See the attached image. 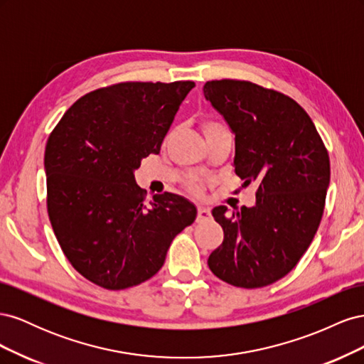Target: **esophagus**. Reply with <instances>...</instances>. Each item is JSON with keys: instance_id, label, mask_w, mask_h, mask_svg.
Here are the masks:
<instances>
[{"instance_id": "obj_1", "label": "esophagus", "mask_w": 364, "mask_h": 364, "mask_svg": "<svg viewBox=\"0 0 364 364\" xmlns=\"http://www.w3.org/2000/svg\"><path fill=\"white\" fill-rule=\"evenodd\" d=\"M209 218H211V211H209L208 208H205L202 205L197 208V222L203 223V222H208Z\"/></svg>"}]
</instances>
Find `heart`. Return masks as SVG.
Segmentation results:
<instances>
[{"mask_svg":"<svg viewBox=\"0 0 364 364\" xmlns=\"http://www.w3.org/2000/svg\"><path fill=\"white\" fill-rule=\"evenodd\" d=\"M202 127H203V132H205L206 136L211 135V134H215V132H220V130H226V127L222 123H218V121H214V119H205ZM188 188L191 191H196V193L200 191V181L190 179L188 181Z\"/></svg>","mask_w":364,"mask_h":364,"instance_id":"b5f03b06","label":"heart"}]
</instances>
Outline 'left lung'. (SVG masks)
<instances>
[{"instance_id":"left-lung-1","label":"left lung","mask_w":364,"mask_h":364,"mask_svg":"<svg viewBox=\"0 0 364 364\" xmlns=\"http://www.w3.org/2000/svg\"><path fill=\"white\" fill-rule=\"evenodd\" d=\"M208 102L235 134V173L258 183L257 203L228 215L213 209L225 238L208 258L217 278L259 289L290 273L317 232L329 185V156L293 98L247 80H211Z\"/></svg>"}]
</instances>
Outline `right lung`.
Listing matches in <instances>:
<instances>
[{
    "instance_id": "add662e5",
    "label": "right lung",
    "mask_w": 364,
    "mask_h": 364,
    "mask_svg": "<svg viewBox=\"0 0 364 364\" xmlns=\"http://www.w3.org/2000/svg\"><path fill=\"white\" fill-rule=\"evenodd\" d=\"M191 80L121 82L80 97L46 146L47 211L59 245L83 278L106 290L150 279L196 206L164 193L146 200L134 171L159 153Z\"/></svg>"
}]
</instances>
